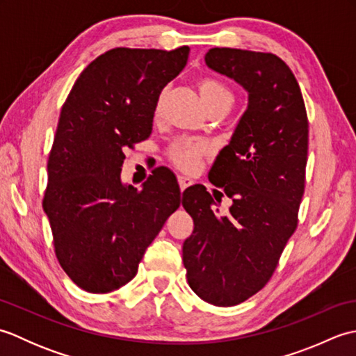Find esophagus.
I'll return each mask as SVG.
<instances>
[{
	"mask_svg": "<svg viewBox=\"0 0 356 356\" xmlns=\"http://www.w3.org/2000/svg\"><path fill=\"white\" fill-rule=\"evenodd\" d=\"M179 185H180V190H182V193H184V190H186L188 186L193 185V180L190 177L179 176Z\"/></svg>",
	"mask_w": 356,
	"mask_h": 356,
	"instance_id": "34e87169",
	"label": "esophagus"
}]
</instances>
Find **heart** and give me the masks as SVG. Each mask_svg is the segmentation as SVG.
<instances>
[{
  "instance_id": "heart-1",
  "label": "heart",
  "mask_w": 356,
  "mask_h": 356,
  "mask_svg": "<svg viewBox=\"0 0 356 356\" xmlns=\"http://www.w3.org/2000/svg\"><path fill=\"white\" fill-rule=\"evenodd\" d=\"M197 90L202 102L205 104L208 113L211 111H228L234 102V96L231 90L226 87L223 82L213 78H200L197 81ZM163 95L157 97L154 105V116L159 118L162 113ZM209 147L205 142L199 140H179L172 143L170 149L171 161L182 170H193L199 159L207 154Z\"/></svg>"
}]
</instances>
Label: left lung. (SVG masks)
<instances>
[{
	"instance_id": "1",
	"label": "left lung",
	"mask_w": 356,
	"mask_h": 356,
	"mask_svg": "<svg viewBox=\"0 0 356 356\" xmlns=\"http://www.w3.org/2000/svg\"><path fill=\"white\" fill-rule=\"evenodd\" d=\"M209 70L236 81L248 105L209 171L232 199L217 216L205 186L184 193L194 229L184 241L191 289L214 306H234L268 283L297 228L305 193L307 115L297 79L272 53L211 49Z\"/></svg>"
}]
</instances>
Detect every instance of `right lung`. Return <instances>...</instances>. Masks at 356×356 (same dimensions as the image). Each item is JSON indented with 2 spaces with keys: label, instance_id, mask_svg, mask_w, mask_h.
<instances>
[{
  "label": "right lung",
  "instance_id": "right-lung-1",
  "mask_svg": "<svg viewBox=\"0 0 356 356\" xmlns=\"http://www.w3.org/2000/svg\"><path fill=\"white\" fill-rule=\"evenodd\" d=\"M190 47L113 49L79 74L63 105L42 208L65 274L107 293L131 282L151 241L184 202L174 172L138 191L122 182L124 151L153 131L154 105L185 69Z\"/></svg>",
  "mask_w": 356,
  "mask_h": 356
}]
</instances>
